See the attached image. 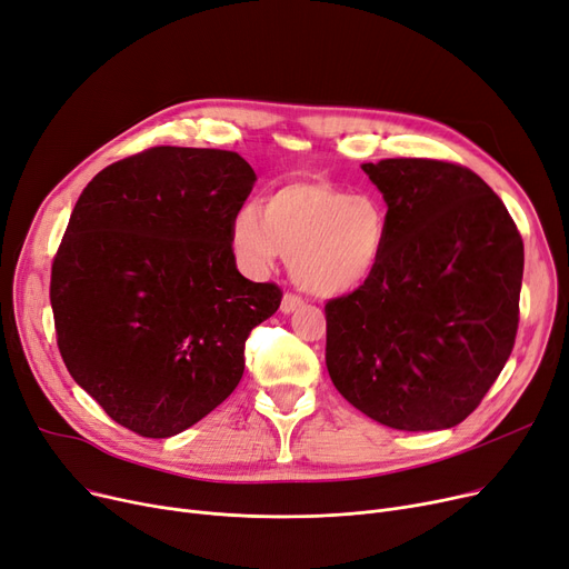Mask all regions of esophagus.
<instances>
[{
  "mask_svg": "<svg viewBox=\"0 0 569 569\" xmlns=\"http://www.w3.org/2000/svg\"><path fill=\"white\" fill-rule=\"evenodd\" d=\"M302 307V300L298 298V295H290V292H286L283 295V300H281V313H292V311H298Z\"/></svg>",
  "mask_w": 569,
  "mask_h": 569,
  "instance_id": "obj_1",
  "label": "esophagus"
}]
</instances>
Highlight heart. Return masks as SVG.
<instances>
[{
	"mask_svg": "<svg viewBox=\"0 0 569 569\" xmlns=\"http://www.w3.org/2000/svg\"><path fill=\"white\" fill-rule=\"evenodd\" d=\"M390 220L375 194L351 192L328 179H295L230 223L237 262L264 274L288 258L290 277L316 298H341L369 283L386 256Z\"/></svg>",
	"mask_w": 569,
	"mask_h": 569,
	"instance_id": "b5f03b06",
	"label": "heart"
}]
</instances>
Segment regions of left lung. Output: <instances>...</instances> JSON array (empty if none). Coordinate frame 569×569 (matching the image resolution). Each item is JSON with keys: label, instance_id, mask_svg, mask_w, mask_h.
<instances>
[{"label": "left lung", "instance_id": "obj_1", "mask_svg": "<svg viewBox=\"0 0 569 569\" xmlns=\"http://www.w3.org/2000/svg\"><path fill=\"white\" fill-rule=\"evenodd\" d=\"M362 171L383 194L390 237L369 283L326 307L330 379L381 426L453 428L513 349L523 239L460 164L398 158Z\"/></svg>", "mask_w": 569, "mask_h": 569}]
</instances>
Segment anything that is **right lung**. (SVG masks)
I'll list each match as a JSON object with an SVG mask.
<instances>
[{
  "instance_id": "obj_1",
  "label": "right lung",
  "mask_w": 569,
  "mask_h": 569,
  "mask_svg": "<svg viewBox=\"0 0 569 569\" xmlns=\"http://www.w3.org/2000/svg\"><path fill=\"white\" fill-rule=\"evenodd\" d=\"M256 171L234 151L158 146L97 174L51 271L62 360L116 423L174 437L243 375V343L281 305L239 274L232 216Z\"/></svg>"
}]
</instances>
